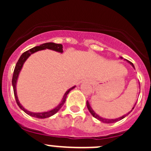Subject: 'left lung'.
I'll use <instances>...</instances> for the list:
<instances>
[{
  "label": "left lung",
  "instance_id": "obj_1",
  "mask_svg": "<svg viewBox=\"0 0 151 151\" xmlns=\"http://www.w3.org/2000/svg\"><path fill=\"white\" fill-rule=\"evenodd\" d=\"M120 58H121V59H123V58H122V57H120ZM126 61H127V62L129 63H130L131 65H132V67L134 69V65H133L132 63H131L130 61H128V60H126ZM86 104H87V107H88V109L89 112H90V113H91V115L93 116H94V118H96V119H98V120H99V121H101V122H104V123H113V122H118V121L121 120V119H122L125 118V117L126 116L129 115V113H130L132 111V110H133V109H134V106H135V104H134V106H133V108H132V110H131V111L129 112V113H126V114H125V115L122 116H120V117H119V118H116V119H106V118H103V117L100 116L99 115H97V113H96L94 111V110H93V109H92V108H91V105H90V104H89L88 101H87V103H86Z\"/></svg>",
  "mask_w": 151,
  "mask_h": 151
}]
</instances>
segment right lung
<instances>
[{
  "instance_id": "right-lung-1",
  "label": "right lung",
  "mask_w": 151,
  "mask_h": 151,
  "mask_svg": "<svg viewBox=\"0 0 151 151\" xmlns=\"http://www.w3.org/2000/svg\"><path fill=\"white\" fill-rule=\"evenodd\" d=\"M45 49H50V50H54V51L59 52V53H61V54L63 52V45H61V44H55L54 43V42H48V43L42 44V45H39V46L34 47L33 48L30 49V50H27V51L26 52H24L23 54L20 56L19 59V60L17 61V64H16L15 69H14V72H13V78H12V85H13V92H14V96H15L16 101H17V104H18V106H19V108H20L21 110H23L26 113H27L28 115L31 116H32V117H35V118H38V119L48 118V117L54 115L55 113H57V112L60 110V108L63 106L64 103H65V101H66V96H67V94H69V92L76 88V86H73V87L68 89V90L66 91V93L64 94L61 102L59 104L57 105L55 108L49 110V111L42 112V113H33V112L29 111V110H27L26 109H25V108L22 106V105L20 103H19V101L18 97H17V80H18L19 75L21 69H22L24 63L26 62V60L30 57L31 54H34V53L38 51V50H45Z\"/></svg>"
}]
</instances>
